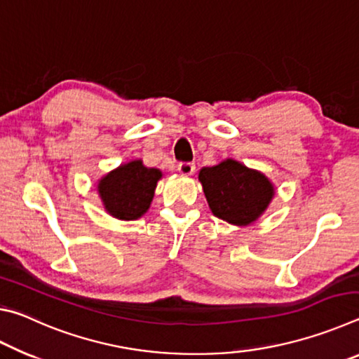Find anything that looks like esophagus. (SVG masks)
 Instances as JSON below:
<instances>
[{"mask_svg":"<svg viewBox=\"0 0 359 359\" xmlns=\"http://www.w3.org/2000/svg\"><path fill=\"white\" fill-rule=\"evenodd\" d=\"M177 171L182 174V175H191L193 172H194V165L193 163H185V161H182V163H179V166H177Z\"/></svg>","mask_w":359,"mask_h":359,"instance_id":"esophagus-1","label":"esophagus"}]
</instances>
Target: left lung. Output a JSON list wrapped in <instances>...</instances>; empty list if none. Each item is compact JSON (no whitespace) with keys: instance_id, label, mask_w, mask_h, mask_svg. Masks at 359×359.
<instances>
[{"instance_id":"left-lung-1","label":"left lung","mask_w":359,"mask_h":359,"mask_svg":"<svg viewBox=\"0 0 359 359\" xmlns=\"http://www.w3.org/2000/svg\"><path fill=\"white\" fill-rule=\"evenodd\" d=\"M199 182L212 214L238 226L257 222L274 198V185L263 172L231 158L203 168Z\"/></svg>"}]
</instances>
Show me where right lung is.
<instances>
[{
	"label": "right lung",
	"instance_id": "right-lung-1",
	"mask_svg": "<svg viewBox=\"0 0 359 359\" xmlns=\"http://www.w3.org/2000/svg\"><path fill=\"white\" fill-rule=\"evenodd\" d=\"M161 171L133 160L107 172L98 182V193L109 215L118 220H137L149 210Z\"/></svg>",
	"mask_w": 359,
	"mask_h": 359
}]
</instances>
